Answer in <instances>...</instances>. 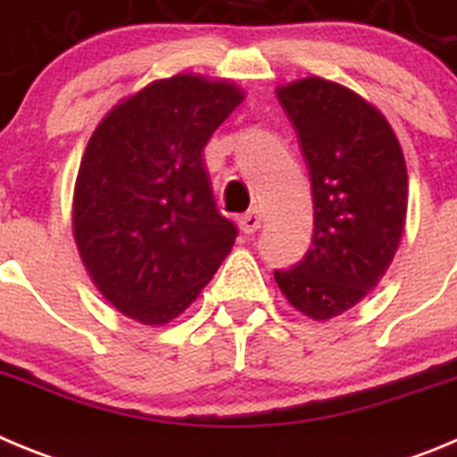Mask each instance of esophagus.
<instances>
[{"label": "esophagus", "instance_id": "esophagus-1", "mask_svg": "<svg viewBox=\"0 0 457 457\" xmlns=\"http://www.w3.org/2000/svg\"><path fill=\"white\" fill-rule=\"evenodd\" d=\"M237 224H240L242 233H256L258 228H261V215H258L256 210H249V212H245V215L237 220Z\"/></svg>", "mask_w": 457, "mask_h": 457}]
</instances>
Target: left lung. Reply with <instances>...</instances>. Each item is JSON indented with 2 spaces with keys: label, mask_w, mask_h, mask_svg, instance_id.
I'll list each match as a JSON object with an SVG mask.
<instances>
[{
  "label": "left lung",
  "mask_w": 457,
  "mask_h": 457,
  "mask_svg": "<svg viewBox=\"0 0 457 457\" xmlns=\"http://www.w3.org/2000/svg\"><path fill=\"white\" fill-rule=\"evenodd\" d=\"M277 98L309 169L313 237L300 263L274 278L295 309L329 320L364 300L398 249L405 157L385 116L341 84L306 78Z\"/></svg>",
  "instance_id": "obj_1"
}]
</instances>
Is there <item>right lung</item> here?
Segmentation results:
<instances>
[{
	"label": "right lung",
	"instance_id": "obj_1",
	"mask_svg": "<svg viewBox=\"0 0 457 457\" xmlns=\"http://www.w3.org/2000/svg\"><path fill=\"white\" fill-rule=\"evenodd\" d=\"M242 103L233 84L176 75L116 104L79 164L72 231L120 313L164 325L221 265L237 228L217 210L204 148Z\"/></svg>",
	"mask_w": 457,
	"mask_h": 457
}]
</instances>
